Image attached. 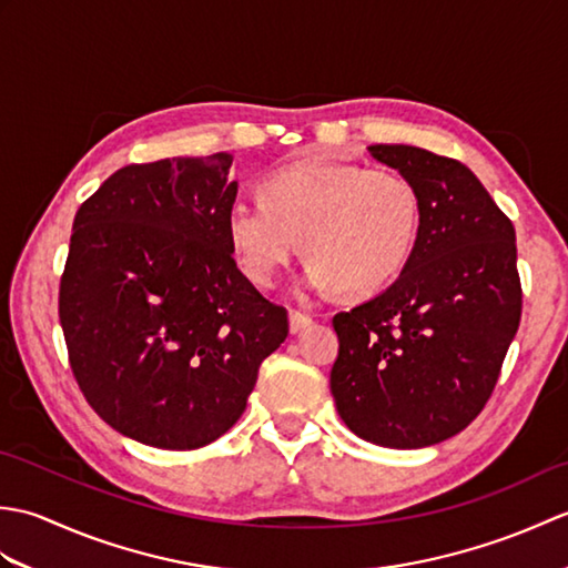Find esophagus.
Segmentation results:
<instances>
[{
	"instance_id": "34e87169",
	"label": "esophagus",
	"mask_w": 568,
	"mask_h": 568,
	"mask_svg": "<svg viewBox=\"0 0 568 568\" xmlns=\"http://www.w3.org/2000/svg\"><path fill=\"white\" fill-rule=\"evenodd\" d=\"M310 324H312L310 315H305V312H300V310H291V332L293 334L303 332L305 327H310Z\"/></svg>"
}]
</instances>
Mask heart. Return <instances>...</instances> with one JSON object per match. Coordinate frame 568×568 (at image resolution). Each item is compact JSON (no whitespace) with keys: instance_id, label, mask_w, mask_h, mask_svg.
<instances>
[{"instance_id":"heart-1","label":"heart","mask_w":568,"mask_h":568,"mask_svg":"<svg viewBox=\"0 0 568 568\" xmlns=\"http://www.w3.org/2000/svg\"><path fill=\"white\" fill-rule=\"evenodd\" d=\"M422 200L395 168L297 163L261 185V202H236L226 236L253 285L273 287L297 253L315 291L366 297L403 273L417 246Z\"/></svg>"}]
</instances>
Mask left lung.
<instances>
[{
	"label": "left lung",
	"mask_w": 568,
	"mask_h": 568,
	"mask_svg": "<svg viewBox=\"0 0 568 568\" xmlns=\"http://www.w3.org/2000/svg\"><path fill=\"white\" fill-rule=\"evenodd\" d=\"M371 153L415 183L419 236L388 291L334 315L329 383L361 439L419 449L466 429L496 388L523 315L515 226L462 161L403 143Z\"/></svg>",
	"instance_id": "obj_1"
}]
</instances>
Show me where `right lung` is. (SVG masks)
<instances>
[{
	"label": "right lung",
	"instance_id": "add662e5",
	"mask_svg": "<svg viewBox=\"0 0 568 568\" xmlns=\"http://www.w3.org/2000/svg\"><path fill=\"white\" fill-rule=\"evenodd\" d=\"M229 153L124 165L72 224L58 293L70 371L106 425L155 449L222 437L287 336V310L229 246Z\"/></svg>",
	"mask_w": 568,
	"mask_h": 568
}]
</instances>
